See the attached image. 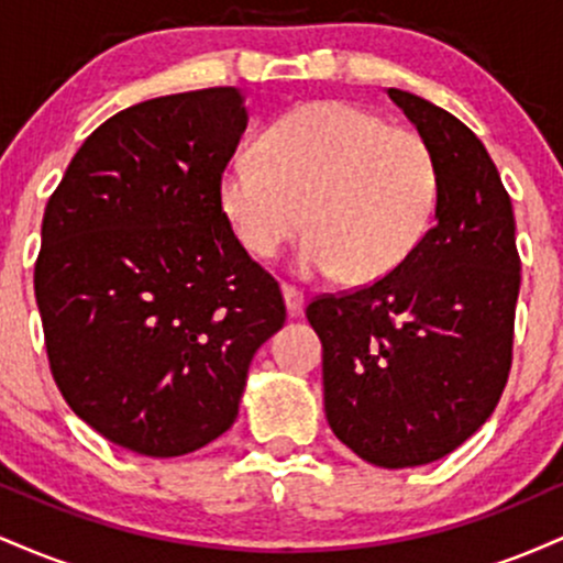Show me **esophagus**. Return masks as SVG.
Instances as JSON below:
<instances>
[{"instance_id": "34e87169", "label": "esophagus", "mask_w": 563, "mask_h": 563, "mask_svg": "<svg viewBox=\"0 0 563 563\" xmlns=\"http://www.w3.org/2000/svg\"><path fill=\"white\" fill-rule=\"evenodd\" d=\"M283 301H286L288 318H301V314H303V294H301V290L283 286Z\"/></svg>"}]
</instances>
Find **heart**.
<instances>
[{
  "mask_svg": "<svg viewBox=\"0 0 563 563\" xmlns=\"http://www.w3.org/2000/svg\"><path fill=\"white\" fill-rule=\"evenodd\" d=\"M219 209L245 254L273 260L296 232L303 277L341 275L352 286L391 275L416 254L434 219L439 169L416 132L339 100L283 115L260 156L224 166Z\"/></svg>",
  "mask_w": 563,
  "mask_h": 563,
  "instance_id": "1",
  "label": "heart"
}]
</instances>
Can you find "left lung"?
I'll list each match as a JSON object with an SVG mask.
<instances>
[{
    "label": "left lung",
    "instance_id": "left-lung-1",
    "mask_svg": "<svg viewBox=\"0 0 563 563\" xmlns=\"http://www.w3.org/2000/svg\"><path fill=\"white\" fill-rule=\"evenodd\" d=\"M434 153V228L373 286L320 296L325 418L380 468L434 463L493 416L510 371L521 262L514 206L487 147L423 97L386 89Z\"/></svg>",
    "mask_w": 563,
    "mask_h": 563
}]
</instances>
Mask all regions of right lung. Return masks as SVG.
<instances>
[{
	"label": "right lung",
	"instance_id": "1",
	"mask_svg": "<svg viewBox=\"0 0 563 563\" xmlns=\"http://www.w3.org/2000/svg\"><path fill=\"white\" fill-rule=\"evenodd\" d=\"M245 126L238 87L140 102L84 140L44 209L34 294L55 384L137 455L222 437L256 349L286 322L219 209Z\"/></svg>",
	"mask_w": 563,
	"mask_h": 563
}]
</instances>
